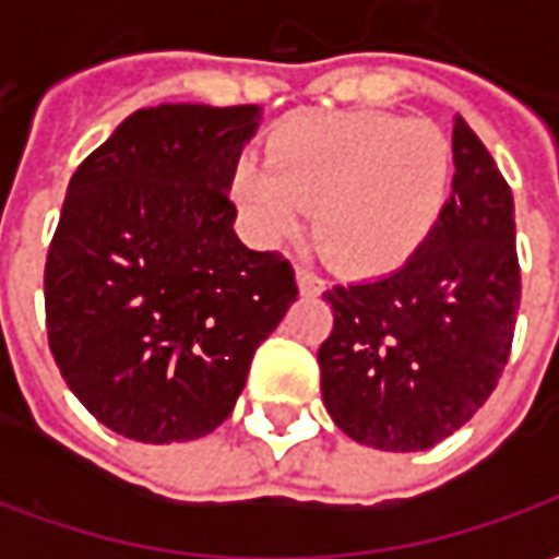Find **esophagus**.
Returning <instances> with one entry per match:
<instances>
[{
	"instance_id": "esophagus-1",
	"label": "esophagus",
	"mask_w": 559,
	"mask_h": 559,
	"mask_svg": "<svg viewBox=\"0 0 559 559\" xmlns=\"http://www.w3.org/2000/svg\"><path fill=\"white\" fill-rule=\"evenodd\" d=\"M296 281H299V290L302 296H320L323 293V278L311 272L308 266H296Z\"/></svg>"
}]
</instances>
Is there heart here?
<instances>
[{
  "label": "heart",
  "instance_id": "1",
  "mask_svg": "<svg viewBox=\"0 0 559 559\" xmlns=\"http://www.w3.org/2000/svg\"><path fill=\"white\" fill-rule=\"evenodd\" d=\"M452 146L425 119L380 110L308 116L281 131L266 164L233 173V200L266 242L290 239L317 212V242L344 272L401 266L440 218Z\"/></svg>",
  "mask_w": 559,
  "mask_h": 559
}]
</instances>
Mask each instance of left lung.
I'll return each mask as SVG.
<instances>
[{
    "label": "left lung",
    "mask_w": 559,
    "mask_h": 559,
    "mask_svg": "<svg viewBox=\"0 0 559 559\" xmlns=\"http://www.w3.org/2000/svg\"><path fill=\"white\" fill-rule=\"evenodd\" d=\"M452 197L392 275L323 293L317 350L329 416L356 443L421 452L455 433L503 374L521 305L515 203L491 152L455 116Z\"/></svg>",
    "instance_id": "obj_1"
}]
</instances>
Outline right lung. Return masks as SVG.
<instances>
[{"mask_svg": "<svg viewBox=\"0 0 559 559\" xmlns=\"http://www.w3.org/2000/svg\"><path fill=\"white\" fill-rule=\"evenodd\" d=\"M260 107L131 114L68 182L44 266L47 338L80 404L140 443L206 437L299 287L233 233L230 182Z\"/></svg>", "mask_w": 559, "mask_h": 559, "instance_id": "add662e5", "label": "right lung"}]
</instances>
